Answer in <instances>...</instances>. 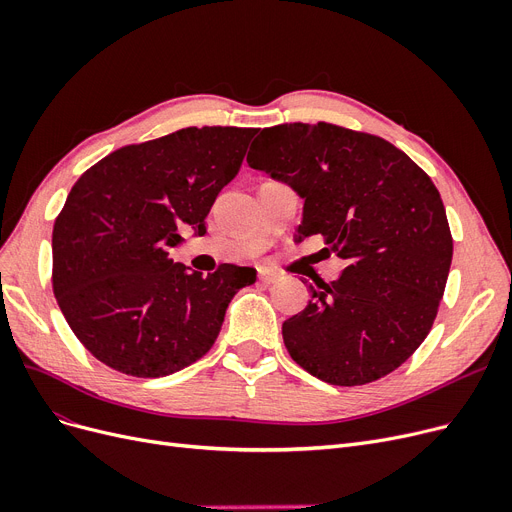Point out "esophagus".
I'll use <instances>...</instances> for the list:
<instances>
[{"label":"esophagus","instance_id":"1","mask_svg":"<svg viewBox=\"0 0 512 512\" xmlns=\"http://www.w3.org/2000/svg\"><path fill=\"white\" fill-rule=\"evenodd\" d=\"M276 280H278V276L274 272H270V270H261L259 272V282H263V284H274Z\"/></svg>","mask_w":512,"mask_h":512}]
</instances>
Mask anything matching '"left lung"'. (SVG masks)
<instances>
[{"label":"left lung","mask_w":512,"mask_h":512,"mask_svg":"<svg viewBox=\"0 0 512 512\" xmlns=\"http://www.w3.org/2000/svg\"><path fill=\"white\" fill-rule=\"evenodd\" d=\"M247 163L303 198L299 242L322 234L347 261L337 280L309 284L307 307L282 324L291 358L341 387L402 366L429 335L452 263L431 177L387 140L330 123L261 129Z\"/></svg>","instance_id":"8db88e82"}]
</instances>
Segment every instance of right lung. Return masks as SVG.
<instances>
[{"label":"right lung","instance_id":"add662e5","mask_svg":"<svg viewBox=\"0 0 512 512\" xmlns=\"http://www.w3.org/2000/svg\"><path fill=\"white\" fill-rule=\"evenodd\" d=\"M257 129L186 127L110 152L87 169L52 234L54 295L77 339L123 374L157 379L201 360L253 268L203 276L169 257L177 230L207 232Z\"/></svg>","mask_w":512,"mask_h":512}]
</instances>
